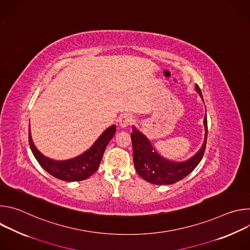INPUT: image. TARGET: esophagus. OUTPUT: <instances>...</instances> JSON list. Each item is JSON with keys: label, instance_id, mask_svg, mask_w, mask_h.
I'll use <instances>...</instances> for the list:
<instances>
[{"label": "esophagus", "instance_id": "obj_1", "mask_svg": "<svg viewBox=\"0 0 250 250\" xmlns=\"http://www.w3.org/2000/svg\"><path fill=\"white\" fill-rule=\"evenodd\" d=\"M119 125L122 128H126L132 122V118L129 115H123L119 118Z\"/></svg>", "mask_w": 250, "mask_h": 250}]
</instances>
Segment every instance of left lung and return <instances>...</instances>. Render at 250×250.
I'll return each mask as SVG.
<instances>
[{"label": "left lung", "instance_id": "left-lung-1", "mask_svg": "<svg viewBox=\"0 0 250 250\" xmlns=\"http://www.w3.org/2000/svg\"><path fill=\"white\" fill-rule=\"evenodd\" d=\"M195 90L204 103L202 92L198 85L195 86ZM203 124L205 136L201 148L192 157L184 161H174L163 157L153 147L148 137L132 125L130 137L133 163L137 174L146 181L155 185H171L182 180L198 166L204 155L208 135L207 115H205Z\"/></svg>", "mask_w": 250, "mask_h": 250}]
</instances>
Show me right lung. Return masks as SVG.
Masks as SVG:
<instances>
[{"instance_id":"add662e5","label":"right lung","mask_w":250,"mask_h":250,"mask_svg":"<svg viewBox=\"0 0 250 250\" xmlns=\"http://www.w3.org/2000/svg\"><path fill=\"white\" fill-rule=\"evenodd\" d=\"M115 133L116 125H113L103 131L88 150L76 157L66 160H55L43 155L33 144L30 125L28 129V141L35 159L46 172L57 179L66 182H75L87 179L98 170L104 149Z\"/></svg>"}]
</instances>
